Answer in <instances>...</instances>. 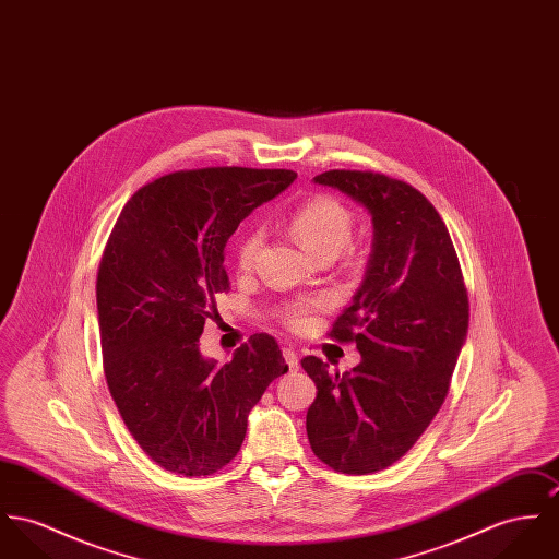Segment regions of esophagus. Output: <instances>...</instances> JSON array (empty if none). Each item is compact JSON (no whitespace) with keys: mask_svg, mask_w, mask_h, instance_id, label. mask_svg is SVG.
<instances>
[{"mask_svg":"<svg viewBox=\"0 0 559 559\" xmlns=\"http://www.w3.org/2000/svg\"><path fill=\"white\" fill-rule=\"evenodd\" d=\"M283 357H285V361H287V366H289L292 370H298V368H300V357H298V353H296L292 346L283 348Z\"/></svg>","mask_w":559,"mask_h":559,"instance_id":"esophagus-1","label":"esophagus"}]
</instances>
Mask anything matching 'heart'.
I'll list each match as a JSON object with an SVG mask.
<instances>
[{"label":"heart","instance_id":"obj_1","mask_svg":"<svg viewBox=\"0 0 559 559\" xmlns=\"http://www.w3.org/2000/svg\"><path fill=\"white\" fill-rule=\"evenodd\" d=\"M292 234L301 242V247L312 253L314 258H336L350 240L353 234V213L344 206L343 202L330 195H317L304 202L300 209L289 218ZM261 231H249L236 249V265L238 270L247 272L253 267L261 249ZM328 306L325 298H306V300L292 301L283 308L281 321L289 330H304L312 314Z\"/></svg>","mask_w":559,"mask_h":559}]
</instances>
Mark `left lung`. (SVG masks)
Wrapping results in <instances>:
<instances>
[{
	"instance_id": "8db88e82",
	"label": "left lung",
	"mask_w": 559,
	"mask_h": 559,
	"mask_svg": "<svg viewBox=\"0 0 559 559\" xmlns=\"http://www.w3.org/2000/svg\"><path fill=\"white\" fill-rule=\"evenodd\" d=\"M314 182L364 204L372 255L330 338L355 343L361 361L334 374L314 355L306 413L312 453L332 471L370 474L404 457L440 411L468 334L471 304L449 229L413 185L370 170H330Z\"/></svg>"
}]
</instances>
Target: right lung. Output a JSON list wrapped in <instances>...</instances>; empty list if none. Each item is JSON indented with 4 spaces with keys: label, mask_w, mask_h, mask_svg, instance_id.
<instances>
[{
    "label": "right lung",
    "mask_w": 559,
    "mask_h": 559,
    "mask_svg": "<svg viewBox=\"0 0 559 559\" xmlns=\"http://www.w3.org/2000/svg\"><path fill=\"white\" fill-rule=\"evenodd\" d=\"M296 176L238 166L166 174L129 198L110 231L95 285L104 374L129 433L164 471L227 466L251 408L289 370L263 332L225 366L204 359L198 341L229 292V236Z\"/></svg>",
    "instance_id": "right-lung-1"
}]
</instances>
